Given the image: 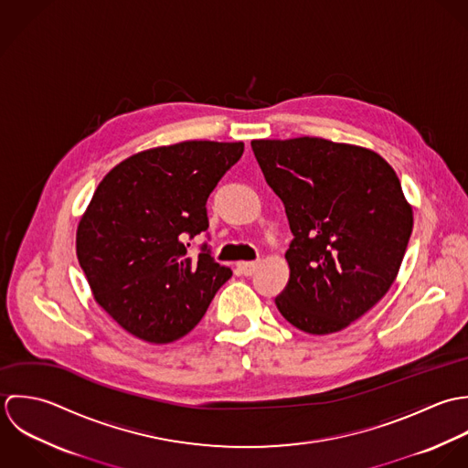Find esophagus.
Wrapping results in <instances>:
<instances>
[{"instance_id": "1", "label": "esophagus", "mask_w": 468, "mask_h": 468, "mask_svg": "<svg viewBox=\"0 0 468 468\" xmlns=\"http://www.w3.org/2000/svg\"><path fill=\"white\" fill-rule=\"evenodd\" d=\"M259 264L257 262H239L237 264V270L244 275V277H251L255 271H257Z\"/></svg>"}]
</instances>
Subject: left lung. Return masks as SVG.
<instances>
[{"mask_svg":"<svg viewBox=\"0 0 468 468\" xmlns=\"http://www.w3.org/2000/svg\"><path fill=\"white\" fill-rule=\"evenodd\" d=\"M292 233L289 282L275 303L309 335L346 329L376 305L399 271L412 207L373 150L320 137L251 141Z\"/></svg>","mask_w":468,"mask_h":468,"instance_id":"8db88e82","label":"left lung"}]
</instances>
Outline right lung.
<instances>
[{"mask_svg": "<svg viewBox=\"0 0 468 468\" xmlns=\"http://www.w3.org/2000/svg\"><path fill=\"white\" fill-rule=\"evenodd\" d=\"M242 152L244 143L185 141L135 154L99 183L78 226V261L95 302L130 335L179 340L231 279L206 244L191 261L185 239L207 229V197Z\"/></svg>", "mask_w": 468, "mask_h": 468, "instance_id": "1", "label": "right lung"}]
</instances>
